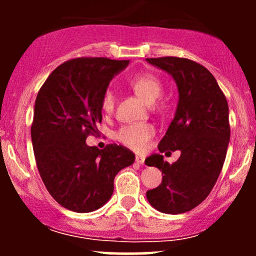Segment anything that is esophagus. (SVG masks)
<instances>
[{"label":"esophagus","instance_id":"1","mask_svg":"<svg viewBox=\"0 0 256 256\" xmlns=\"http://www.w3.org/2000/svg\"><path fill=\"white\" fill-rule=\"evenodd\" d=\"M144 160L146 158L142 156V155H137L136 156V162L140 164V165H144Z\"/></svg>","mask_w":256,"mask_h":256}]
</instances>
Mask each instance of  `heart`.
<instances>
[{
	"instance_id": "1",
	"label": "heart",
	"mask_w": 256,
	"mask_h": 256,
	"mask_svg": "<svg viewBox=\"0 0 256 256\" xmlns=\"http://www.w3.org/2000/svg\"><path fill=\"white\" fill-rule=\"evenodd\" d=\"M130 86L138 98L149 106L154 104L162 94L161 82L155 76L148 74V73L132 78L130 80ZM101 106L102 110L107 113H110L113 110L114 94L110 90H107L104 94ZM152 134H154L152 126L148 124H134L122 126L116 137H118L119 142H122L128 148L134 149L136 152H142L146 148Z\"/></svg>"
}]
</instances>
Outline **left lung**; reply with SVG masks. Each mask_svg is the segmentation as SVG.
Masks as SVG:
<instances>
[{
	"instance_id": "1",
	"label": "left lung",
	"mask_w": 256,
	"mask_h": 256,
	"mask_svg": "<svg viewBox=\"0 0 256 256\" xmlns=\"http://www.w3.org/2000/svg\"><path fill=\"white\" fill-rule=\"evenodd\" d=\"M146 62L168 73L178 89L174 118L158 148L160 152L180 150L172 165L160 154L146 158V165L164 174L161 184L146 192V198L161 213H185L210 195L224 165L230 140L228 101L202 64L173 56Z\"/></svg>"
}]
</instances>
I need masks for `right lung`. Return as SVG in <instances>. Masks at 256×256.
<instances>
[{
	"mask_svg": "<svg viewBox=\"0 0 256 256\" xmlns=\"http://www.w3.org/2000/svg\"><path fill=\"white\" fill-rule=\"evenodd\" d=\"M128 60L73 58L56 67L34 102L31 138L46 190L67 210L89 213L110 201L116 173L134 162L125 146L86 144L102 120V98Z\"/></svg>",
	"mask_w": 256,
	"mask_h": 256,
	"instance_id": "obj_1",
	"label": "right lung"
}]
</instances>
